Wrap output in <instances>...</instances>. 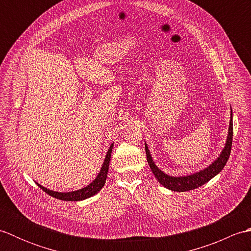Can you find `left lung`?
I'll return each instance as SVG.
<instances>
[{
  "label": "left lung",
  "mask_w": 251,
  "mask_h": 251,
  "mask_svg": "<svg viewBox=\"0 0 251 251\" xmlns=\"http://www.w3.org/2000/svg\"><path fill=\"white\" fill-rule=\"evenodd\" d=\"M232 140H233V117H232V110H231V120H230V126H228V134L226 138V147L220 153L219 157H218L214 163H211L207 168L200 170L195 174H192L189 176H181V177H173L167 174L163 173L155 164H154L152 156L149 151L148 146L146 143V154H147V161L150 165V168L152 173L155 176V178L158 180V182L165 188H167L172 191L176 192H185L190 190H194L196 188H200L202 184L208 182L210 179H212L219 174L223 167L226 166L228 157H230L231 148H232Z\"/></svg>",
  "instance_id": "1"
}]
</instances>
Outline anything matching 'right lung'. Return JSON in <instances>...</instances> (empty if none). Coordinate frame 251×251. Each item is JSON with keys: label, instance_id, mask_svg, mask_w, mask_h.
<instances>
[{"label": "right lung", "instance_id": "add662e5", "mask_svg": "<svg viewBox=\"0 0 251 251\" xmlns=\"http://www.w3.org/2000/svg\"><path fill=\"white\" fill-rule=\"evenodd\" d=\"M112 149H113V143L110 146L108 152H106V155L104 158V162L102 164V167H101L100 172L98 174L97 177L93 181L92 183L88 184L85 188L77 190V191H72V192H56V191H51L47 188H44L43 185H41L37 183V185L46 192L47 194L55 197V199L61 200V201H83L86 200L88 197H92L95 194H97L98 192L103 188V185L105 183L106 180V176H108V170H109V164H110V158H111V153H112Z\"/></svg>", "mask_w": 251, "mask_h": 251}]
</instances>
